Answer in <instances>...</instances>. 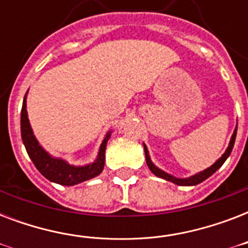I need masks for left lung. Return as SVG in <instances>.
<instances>
[{"mask_svg":"<svg viewBox=\"0 0 248 248\" xmlns=\"http://www.w3.org/2000/svg\"><path fill=\"white\" fill-rule=\"evenodd\" d=\"M235 135H237V127H235L234 132H233V135H232V139H231V143H229V147H228V149L225 151V153H224V155L220 157V159H217V161H216V162L211 166V167H208V169H206L204 171H202V172L197 173V175H193V176L188 177V179H177V177L172 176V175H169V173L163 172L162 170H159L158 167H155V166L152 163L151 158H149V153H148L147 147L144 145V151H145V159H147V165H148V167H149V170H151L152 172L155 173V176L162 177V179H165V180H169V181H171V183H175V184H177V185H197V184H200V183H202L203 180H206L207 177L211 176L212 173L215 172V171H217V169H220V167L223 166V163L227 161V158L229 157V155L232 153L233 145H234Z\"/></svg>","mask_w":248,"mask_h":248,"instance_id":"8db88e82","label":"left lung"}]
</instances>
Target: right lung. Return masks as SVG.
<instances>
[{"label":"right lung","instance_id":"1","mask_svg":"<svg viewBox=\"0 0 248 248\" xmlns=\"http://www.w3.org/2000/svg\"><path fill=\"white\" fill-rule=\"evenodd\" d=\"M27 104L25 99L23 101V108H21L20 117V128H21V139L27 149V153L32 159V162L37 167V170L50 181L58 183L60 185H76L82 181L93 179L97 176L104 169L105 162V147L107 141L110 138V132L103 140L100 145V151L97 155L96 161L93 165H87L85 167H75V166L68 165L63 159L52 158L42 149L38 141L33 135L32 128L29 124L28 114H27Z\"/></svg>","mask_w":248,"mask_h":248}]
</instances>
